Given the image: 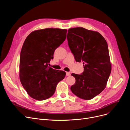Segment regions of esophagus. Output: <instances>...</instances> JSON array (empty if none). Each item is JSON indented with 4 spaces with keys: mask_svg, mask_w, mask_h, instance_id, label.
<instances>
[{
    "mask_svg": "<svg viewBox=\"0 0 130 130\" xmlns=\"http://www.w3.org/2000/svg\"><path fill=\"white\" fill-rule=\"evenodd\" d=\"M71 74H70V72H66V75L67 76H69V75H70Z\"/></svg>",
    "mask_w": 130,
    "mask_h": 130,
    "instance_id": "obj_1",
    "label": "esophagus"
}]
</instances>
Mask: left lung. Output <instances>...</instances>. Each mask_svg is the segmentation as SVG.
<instances>
[{"instance_id":"left-lung-1","label":"left lung","mask_w":130,"mask_h":130,"mask_svg":"<svg viewBox=\"0 0 130 130\" xmlns=\"http://www.w3.org/2000/svg\"><path fill=\"white\" fill-rule=\"evenodd\" d=\"M67 38L75 61L84 67L81 74H71L75 82L70 89L80 98L90 100L105 89L111 73L107 42L100 33L82 27L69 29Z\"/></svg>"}]
</instances>
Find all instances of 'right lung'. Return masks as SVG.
<instances>
[{
  "label": "right lung",
  "mask_w": 130,
  "mask_h": 130,
  "mask_svg": "<svg viewBox=\"0 0 130 130\" xmlns=\"http://www.w3.org/2000/svg\"><path fill=\"white\" fill-rule=\"evenodd\" d=\"M67 29L46 28L30 33L20 55L19 77L23 87L36 100L42 101L55 93L57 84L66 75L63 71L48 66L55 50L66 38Z\"/></svg>",
  "instance_id": "right-lung-1"
}]
</instances>
